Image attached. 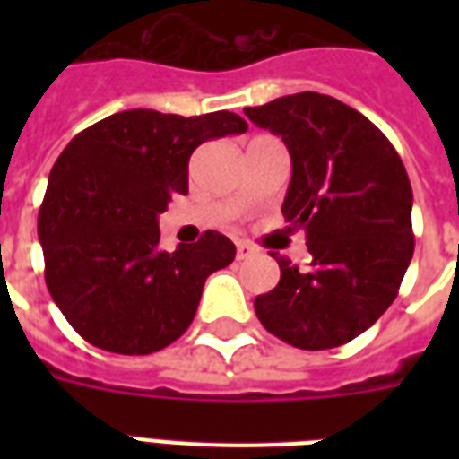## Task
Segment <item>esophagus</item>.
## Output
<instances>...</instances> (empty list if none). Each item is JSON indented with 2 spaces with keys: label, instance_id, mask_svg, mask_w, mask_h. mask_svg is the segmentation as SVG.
I'll return each mask as SVG.
<instances>
[{
  "label": "esophagus",
  "instance_id": "1",
  "mask_svg": "<svg viewBox=\"0 0 459 459\" xmlns=\"http://www.w3.org/2000/svg\"><path fill=\"white\" fill-rule=\"evenodd\" d=\"M238 259H247V257H252V255H255V247H252L250 243H245V240H240V243H238Z\"/></svg>",
  "mask_w": 459,
  "mask_h": 459
}]
</instances>
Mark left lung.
Listing matches in <instances>:
<instances>
[{
	"label": "left lung",
	"instance_id": "left-lung-1",
	"mask_svg": "<svg viewBox=\"0 0 459 459\" xmlns=\"http://www.w3.org/2000/svg\"><path fill=\"white\" fill-rule=\"evenodd\" d=\"M286 143L293 178L283 216L307 236L309 264L276 259L279 286L255 298L262 326L300 350L364 333L398 298L414 252L412 186L391 140L359 111L319 92L247 107Z\"/></svg>",
	"mask_w": 459,
	"mask_h": 459
}]
</instances>
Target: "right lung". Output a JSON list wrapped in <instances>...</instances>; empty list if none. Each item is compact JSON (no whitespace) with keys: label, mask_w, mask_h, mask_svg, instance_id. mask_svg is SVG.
I'll return each instance as SVG.
<instances>
[{"label":"right lung","mask_w":459,"mask_h":459,"mask_svg":"<svg viewBox=\"0 0 459 459\" xmlns=\"http://www.w3.org/2000/svg\"><path fill=\"white\" fill-rule=\"evenodd\" d=\"M245 131L233 111L186 118L131 109L64 147L38 236L52 300L95 348L150 355L186 333L204 281L236 259V245L204 230L197 243L159 250L157 216L187 193V161L202 143Z\"/></svg>","instance_id":"add662e5"}]
</instances>
